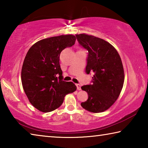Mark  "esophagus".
I'll return each mask as SVG.
<instances>
[{
    "mask_svg": "<svg viewBox=\"0 0 148 148\" xmlns=\"http://www.w3.org/2000/svg\"><path fill=\"white\" fill-rule=\"evenodd\" d=\"M76 86L77 87V90H81V85L79 84H76Z\"/></svg>",
    "mask_w": 148,
    "mask_h": 148,
    "instance_id": "34e87169",
    "label": "esophagus"
}]
</instances>
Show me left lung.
I'll list each match as a JSON object with an SVG mask.
<instances>
[{"label": "left lung", "instance_id": "8db88e82", "mask_svg": "<svg viewBox=\"0 0 148 148\" xmlns=\"http://www.w3.org/2000/svg\"><path fill=\"white\" fill-rule=\"evenodd\" d=\"M79 46L88 51L86 74L94 73L91 84L81 88L88 99L81 106L94 113L109 108L118 98L124 83V71L118 52L104 40L86 34H76Z\"/></svg>", "mask_w": 148, "mask_h": 148}]
</instances>
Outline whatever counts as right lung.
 Masks as SVG:
<instances>
[{
	"label": "right lung",
	"instance_id": "add662e5",
	"mask_svg": "<svg viewBox=\"0 0 148 148\" xmlns=\"http://www.w3.org/2000/svg\"><path fill=\"white\" fill-rule=\"evenodd\" d=\"M74 35H61L41 40L29 49L21 70L25 92L32 106L42 112H49L62 104L66 95L76 86L62 80L60 53L73 46Z\"/></svg>",
	"mask_w": 148,
	"mask_h": 148
}]
</instances>
